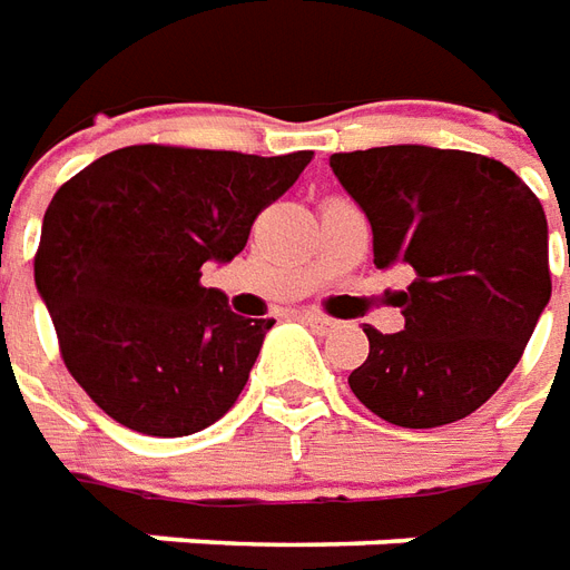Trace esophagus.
I'll use <instances>...</instances> for the list:
<instances>
[{"instance_id": "esophagus-1", "label": "esophagus", "mask_w": 570, "mask_h": 570, "mask_svg": "<svg viewBox=\"0 0 570 570\" xmlns=\"http://www.w3.org/2000/svg\"><path fill=\"white\" fill-rule=\"evenodd\" d=\"M306 322V325H313V328L318 331H331V328H337V322L328 316H322V313H313V309H306L304 316H301Z\"/></svg>"}]
</instances>
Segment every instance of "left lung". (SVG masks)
<instances>
[{
  "label": "left lung",
  "instance_id": "obj_1",
  "mask_svg": "<svg viewBox=\"0 0 570 570\" xmlns=\"http://www.w3.org/2000/svg\"><path fill=\"white\" fill-rule=\"evenodd\" d=\"M331 171L365 212L374 266H405V328L368 334L350 390L405 430L463 421L519 365L550 304L547 214L498 159L421 144L334 153Z\"/></svg>",
  "mask_w": 570,
  "mask_h": 570
}]
</instances>
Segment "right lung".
<instances>
[{
    "label": "right lung",
    "instance_id": "right-lung-1",
    "mask_svg": "<svg viewBox=\"0 0 570 570\" xmlns=\"http://www.w3.org/2000/svg\"><path fill=\"white\" fill-rule=\"evenodd\" d=\"M309 159L140 144L55 193L36 288L63 365L112 421L177 439L236 405L273 318L236 316L202 266L229 264Z\"/></svg>",
    "mask_w": 570,
    "mask_h": 570
}]
</instances>
